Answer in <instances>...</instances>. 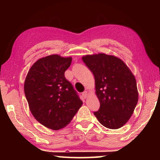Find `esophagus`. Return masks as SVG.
<instances>
[{"label": "esophagus", "mask_w": 160, "mask_h": 160, "mask_svg": "<svg viewBox=\"0 0 160 160\" xmlns=\"http://www.w3.org/2000/svg\"><path fill=\"white\" fill-rule=\"evenodd\" d=\"M82 96H83L84 98H86V97L88 96V92L85 91V92H82Z\"/></svg>", "instance_id": "1"}]
</instances>
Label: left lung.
<instances>
[{
	"label": "left lung",
	"instance_id": "left-lung-1",
	"mask_svg": "<svg viewBox=\"0 0 160 160\" xmlns=\"http://www.w3.org/2000/svg\"><path fill=\"white\" fill-rule=\"evenodd\" d=\"M82 61L95 80L100 107L94 116L106 128H121L131 118L138 100L134 75L122 60L113 56L87 55Z\"/></svg>",
	"mask_w": 160,
	"mask_h": 160
}]
</instances>
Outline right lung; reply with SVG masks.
<instances>
[{"label": "right lung", "mask_w": 160, "mask_h": 160, "mask_svg": "<svg viewBox=\"0 0 160 160\" xmlns=\"http://www.w3.org/2000/svg\"><path fill=\"white\" fill-rule=\"evenodd\" d=\"M71 62V57L57 54L40 58L29 69L24 85L32 115L43 126L55 131L66 126L82 104L65 78Z\"/></svg>", "instance_id": "1"}]
</instances>
